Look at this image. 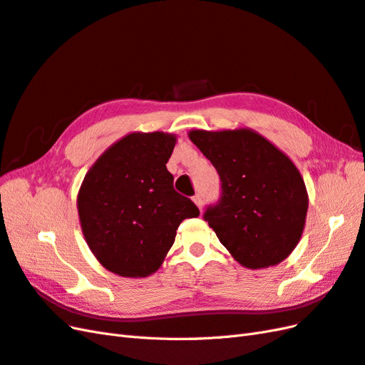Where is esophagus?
<instances>
[{
    "instance_id": "esophagus-1",
    "label": "esophagus",
    "mask_w": 365,
    "mask_h": 365,
    "mask_svg": "<svg viewBox=\"0 0 365 365\" xmlns=\"http://www.w3.org/2000/svg\"><path fill=\"white\" fill-rule=\"evenodd\" d=\"M192 202L197 205V207H199V210L202 211V207H203V200H202V195L200 194H195L194 197H192Z\"/></svg>"
}]
</instances>
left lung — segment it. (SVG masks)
<instances>
[{
	"instance_id": "1",
	"label": "left lung",
	"mask_w": 365,
	"mask_h": 365,
	"mask_svg": "<svg viewBox=\"0 0 365 365\" xmlns=\"http://www.w3.org/2000/svg\"><path fill=\"white\" fill-rule=\"evenodd\" d=\"M191 142L211 160L222 197L203 218L247 269L275 266L304 231L309 195L295 163L251 128L191 130Z\"/></svg>"
}]
</instances>
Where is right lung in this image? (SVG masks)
I'll list each match as a JSON object with an SVG mask.
<instances>
[{
    "instance_id": "right-lung-1",
    "label": "right lung",
    "mask_w": 365,
    "mask_h": 365,
    "mask_svg": "<svg viewBox=\"0 0 365 365\" xmlns=\"http://www.w3.org/2000/svg\"><path fill=\"white\" fill-rule=\"evenodd\" d=\"M174 134L130 133L103 151L78 192L86 242L110 272L145 278L158 270L185 218L199 217L166 170Z\"/></svg>"
}]
</instances>
